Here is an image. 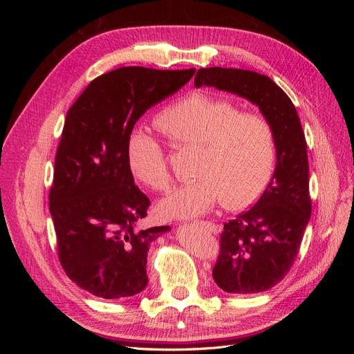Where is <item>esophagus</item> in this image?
<instances>
[{
    "label": "esophagus",
    "mask_w": 354,
    "mask_h": 354,
    "mask_svg": "<svg viewBox=\"0 0 354 354\" xmlns=\"http://www.w3.org/2000/svg\"><path fill=\"white\" fill-rule=\"evenodd\" d=\"M198 224H201L202 227H205V229H207L209 233H214V234H216V233L218 232L217 226H216V224H214L212 221H207V220H205V221H199Z\"/></svg>",
    "instance_id": "obj_1"
}]
</instances>
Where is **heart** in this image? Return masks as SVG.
Instances as JSON below:
<instances>
[{
	"mask_svg": "<svg viewBox=\"0 0 354 354\" xmlns=\"http://www.w3.org/2000/svg\"><path fill=\"white\" fill-rule=\"evenodd\" d=\"M155 127L180 146L199 147L196 174L159 202L165 218H194L221 199L239 209L259 199L276 164V136L263 113L241 111L224 97L190 93L155 118ZM127 164L142 185L156 192L171 186L164 149L149 136H136L127 149Z\"/></svg>",
	"mask_w": 354,
	"mask_h": 354,
	"instance_id": "b5f03b06",
	"label": "heart"
}]
</instances>
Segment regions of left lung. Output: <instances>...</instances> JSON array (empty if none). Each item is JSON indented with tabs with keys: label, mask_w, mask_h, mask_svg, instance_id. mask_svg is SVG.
I'll use <instances>...</instances> for the list:
<instances>
[{
	"label": "left lung",
	"mask_w": 354,
	"mask_h": 354,
	"mask_svg": "<svg viewBox=\"0 0 354 354\" xmlns=\"http://www.w3.org/2000/svg\"><path fill=\"white\" fill-rule=\"evenodd\" d=\"M195 85L248 99L273 125L277 158L273 177L252 208L224 223L212 269L214 281L223 291L264 292L291 270L312 214L303 127L291 99L266 75L234 68H202Z\"/></svg>",
	"instance_id": "left-lung-1"
}]
</instances>
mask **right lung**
Wrapping results in <instances>:
<instances>
[{
  "label": "right lung",
  "instance_id": "obj_1",
  "mask_svg": "<svg viewBox=\"0 0 354 354\" xmlns=\"http://www.w3.org/2000/svg\"><path fill=\"white\" fill-rule=\"evenodd\" d=\"M194 73V68L115 69L93 80L68 111L50 212L63 270L95 297L128 298L147 285L149 245L169 226H138L151 201L134 185L127 149L138 118Z\"/></svg>",
  "mask_w": 354,
  "mask_h": 354
}]
</instances>
